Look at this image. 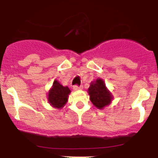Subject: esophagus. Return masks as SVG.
Masks as SVG:
<instances>
[{
  "label": "esophagus",
  "instance_id": "34e87169",
  "mask_svg": "<svg viewBox=\"0 0 158 158\" xmlns=\"http://www.w3.org/2000/svg\"><path fill=\"white\" fill-rule=\"evenodd\" d=\"M73 89L74 90H80V89H82V85H75L73 86Z\"/></svg>",
  "mask_w": 158,
  "mask_h": 158
}]
</instances>
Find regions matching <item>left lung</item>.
I'll use <instances>...</instances> for the list:
<instances>
[{
	"label": "left lung",
	"mask_w": 158,
	"mask_h": 158,
	"mask_svg": "<svg viewBox=\"0 0 158 158\" xmlns=\"http://www.w3.org/2000/svg\"><path fill=\"white\" fill-rule=\"evenodd\" d=\"M88 94L90 101L99 109H102L111 102V94L107 90L104 81L100 79H97L95 82L90 84L88 88Z\"/></svg>",
	"instance_id": "obj_1"
}]
</instances>
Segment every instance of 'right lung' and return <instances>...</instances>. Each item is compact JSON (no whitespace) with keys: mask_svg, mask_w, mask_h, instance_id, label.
<instances>
[{"mask_svg":"<svg viewBox=\"0 0 158 158\" xmlns=\"http://www.w3.org/2000/svg\"><path fill=\"white\" fill-rule=\"evenodd\" d=\"M70 93V90L68 87L62 86L58 81L55 80L52 85V88L49 91L48 101L56 108H61L66 104L68 101V94Z\"/></svg>","mask_w":158,"mask_h":158,"instance_id":"obj_1","label":"right lung"}]
</instances>
